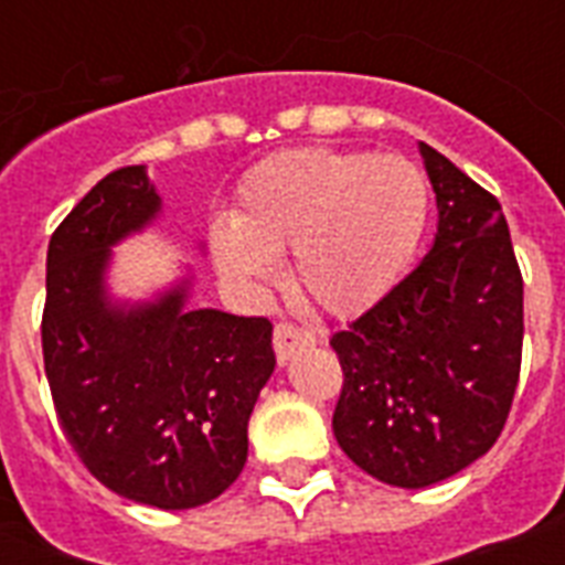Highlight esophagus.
Wrapping results in <instances>:
<instances>
[{"instance_id": "esophagus-1", "label": "esophagus", "mask_w": 565, "mask_h": 565, "mask_svg": "<svg viewBox=\"0 0 565 565\" xmlns=\"http://www.w3.org/2000/svg\"><path fill=\"white\" fill-rule=\"evenodd\" d=\"M275 354H278V361H290V354L296 349H305V345H313L317 343V334H310L308 328L301 326H292V322H278L275 326Z\"/></svg>"}]
</instances>
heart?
Wrapping results in <instances>:
<instances>
[{
	"label": "heart",
	"instance_id": "1",
	"mask_svg": "<svg viewBox=\"0 0 565 565\" xmlns=\"http://www.w3.org/2000/svg\"><path fill=\"white\" fill-rule=\"evenodd\" d=\"M428 179L402 154L292 149L248 172L234 222L213 228V260L234 287L264 290L292 248V281L328 313L377 301L419 246Z\"/></svg>",
	"mask_w": 565,
	"mask_h": 565
}]
</instances>
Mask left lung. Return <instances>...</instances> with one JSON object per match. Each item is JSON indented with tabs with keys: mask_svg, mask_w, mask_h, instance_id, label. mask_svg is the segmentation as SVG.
I'll list each match as a JSON object with an SVG mask.
<instances>
[{
	"mask_svg": "<svg viewBox=\"0 0 565 565\" xmlns=\"http://www.w3.org/2000/svg\"><path fill=\"white\" fill-rule=\"evenodd\" d=\"M439 225L384 299L331 337L343 366L334 437L372 478L404 490L487 455L522 370V273L499 199L419 143Z\"/></svg>",
	"mask_w": 565,
	"mask_h": 565,
	"instance_id": "obj_1",
	"label": "left lung"
}]
</instances>
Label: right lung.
Masks as SVG:
<instances>
[{
    "label": "right lung",
    "mask_w": 565,
    "mask_h": 565,
    "mask_svg": "<svg viewBox=\"0 0 565 565\" xmlns=\"http://www.w3.org/2000/svg\"><path fill=\"white\" fill-rule=\"evenodd\" d=\"M143 167H122L49 239L43 366L61 428L90 475L161 510L207 504L248 455V416L275 370L273 322L188 310V281L152 305H110V246L158 216Z\"/></svg>",
    "instance_id": "right-lung-1"
}]
</instances>
